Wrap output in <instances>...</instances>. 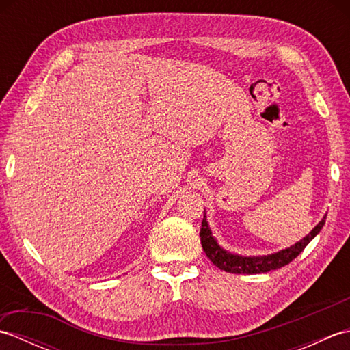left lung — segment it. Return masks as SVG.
Returning a JSON list of instances; mask_svg holds the SVG:
<instances>
[{
    "label": "left lung",
    "mask_w": 350,
    "mask_h": 350,
    "mask_svg": "<svg viewBox=\"0 0 350 350\" xmlns=\"http://www.w3.org/2000/svg\"><path fill=\"white\" fill-rule=\"evenodd\" d=\"M325 219L319 222V224L311 230V232L301 239L299 242H296L292 247H288L286 250H281L278 252H273V254H267V256H260V257H245V256H237L232 254V252L226 251L224 248H221L218 242L215 241V237L212 236V232L209 228V224H207L206 217L202 221V230H200V239H202L203 250L206 252V256L209 257L211 262L218 266L221 271H226L230 273H263V272H269L280 269V267L288 265L293 258L298 257L304 248L314 239V236L321 232L322 227L325 226Z\"/></svg>",
    "instance_id": "left-lung-1"
}]
</instances>
